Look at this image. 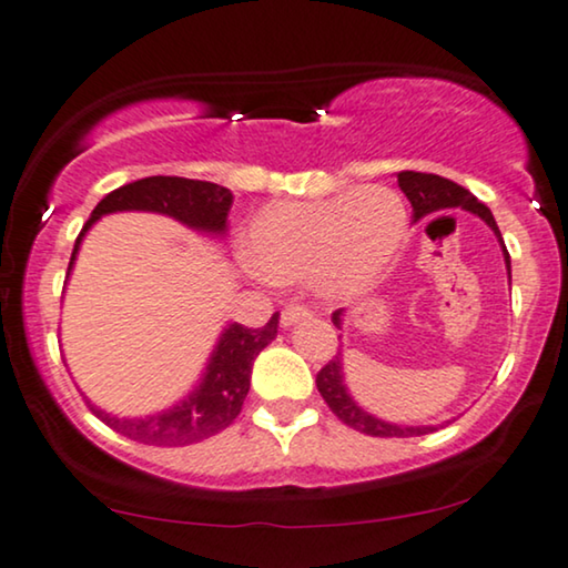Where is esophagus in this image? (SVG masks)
Masks as SVG:
<instances>
[{"instance_id": "34e87169", "label": "esophagus", "mask_w": 568, "mask_h": 568, "mask_svg": "<svg viewBox=\"0 0 568 568\" xmlns=\"http://www.w3.org/2000/svg\"><path fill=\"white\" fill-rule=\"evenodd\" d=\"M304 320H312V312L301 304H291L280 312V324H283V327H293V324H298Z\"/></svg>"}]
</instances>
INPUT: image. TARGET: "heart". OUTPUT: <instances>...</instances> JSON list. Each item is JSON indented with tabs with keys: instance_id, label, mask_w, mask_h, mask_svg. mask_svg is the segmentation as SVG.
Segmentation results:
<instances>
[{
	"instance_id": "b5f03b06",
	"label": "heart",
	"mask_w": 568,
	"mask_h": 568,
	"mask_svg": "<svg viewBox=\"0 0 568 568\" xmlns=\"http://www.w3.org/2000/svg\"><path fill=\"white\" fill-rule=\"evenodd\" d=\"M407 241V210L387 186H363L327 200L262 207L248 223L246 254L275 283L312 280L329 298L372 291Z\"/></svg>"
}]
</instances>
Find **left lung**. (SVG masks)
<instances>
[{
	"mask_svg": "<svg viewBox=\"0 0 568 568\" xmlns=\"http://www.w3.org/2000/svg\"><path fill=\"white\" fill-rule=\"evenodd\" d=\"M397 184L405 192L407 200H410L413 221H420V217L436 213V210H449V207H463V210H467V213L483 217V221L490 225V231L496 233L498 244H501V248H504L506 272H509V280H511V260H509V252H506V246H504L501 231H498L494 215H490V210L483 205L478 196L467 192L465 186L455 184V181L436 176V173L399 171ZM332 322L339 327V322H343V308L332 314ZM316 389H320L324 403L329 405V410L335 413L337 418L345 423V426L361 430V434H366V436L407 438V436L430 434V430L438 428V426H397V423H387V420L376 418V415L366 413L363 407L355 405V399L347 395V387L343 384V358H339V353L327 363V366L322 368L320 374H316Z\"/></svg>",
	"mask_w": 568,
	"mask_h": 568,
	"instance_id": "1",
	"label": "left lung"
}]
</instances>
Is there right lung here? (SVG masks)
Here are the masks:
<instances>
[{
	"label": "right lung",
	"instance_id": "add662e5",
	"mask_svg": "<svg viewBox=\"0 0 568 568\" xmlns=\"http://www.w3.org/2000/svg\"><path fill=\"white\" fill-rule=\"evenodd\" d=\"M233 205L231 189L213 181H194L181 176H148L132 184L113 189L98 202L93 215L82 225L78 241H74L70 270L90 225L101 215L121 213V210H145V213H161L173 221L189 225L202 233H225V221ZM277 312L260 329H248L244 324H229L217 339L213 355H210L205 376L196 384L189 397L181 399L169 410L145 415V418H116L103 413L90 399H85L93 415L116 434L153 447H189V444L205 442V438L221 434L229 428L244 405L248 379H252L254 358L267 347L277 335Z\"/></svg>",
	"mask_w": 568,
	"mask_h": 568
}]
</instances>
